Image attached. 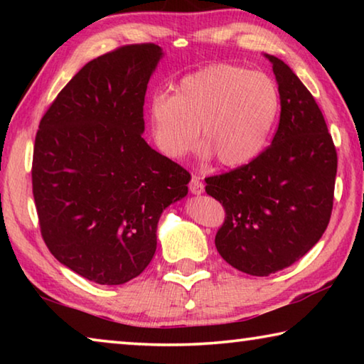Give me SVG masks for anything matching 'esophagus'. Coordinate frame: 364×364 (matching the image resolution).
<instances>
[{
	"label": "esophagus",
	"mask_w": 364,
	"mask_h": 364,
	"mask_svg": "<svg viewBox=\"0 0 364 364\" xmlns=\"http://www.w3.org/2000/svg\"><path fill=\"white\" fill-rule=\"evenodd\" d=\"M189 191L196 196L202 194V193H204V183H202L197 176H193V178H191V183H189Z\"/></svg>",
	"instance_id": "obj_1"
}]
</instances>
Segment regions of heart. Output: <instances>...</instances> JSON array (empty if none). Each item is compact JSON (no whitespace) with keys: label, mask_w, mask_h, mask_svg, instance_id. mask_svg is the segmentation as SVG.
Returning a JSON list of instances; mask_svg holds the SVG:
<instances>
[{"label":"heart","mask_w":364,"mask_h":364,"mask_svg":"<svg viewBox=\"0 0 364 364\" xmlns=\"http://www.w3.org/2000/svg\"><path fill=\"white\" fill-rule=\"evenodd\" d=\"M279 110V90L268 75L215 64L184 75L173 96H154L149 123L165 157H186L199 136L202 159L217 157L223 167L239 168L268 146Z\"/></svg>","instance_id":"b5f03b06"}]
</instances>
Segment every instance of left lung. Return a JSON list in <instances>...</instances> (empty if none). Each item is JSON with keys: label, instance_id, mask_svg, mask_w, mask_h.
<instances>
[{"label": "left lung", "instance_id": "obj_1", "mask_svg": "<svg viewBox=\"0 0 364 364\" xmlns=\"http://www.w3.org/2000/svg\"><path fill=\"white\" fill-rule=\"evenodd\" d=\"M278 82L281 117L274 138L244 167L205 178L223 204L215 245L242 273L269 276L300 260L328 228L337 152L315 97L291 67L264 54Z\"/></svg>", "mask_w": 364, "mask_h": 364}]
</instances>
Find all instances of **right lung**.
I'll list each match as a JSON object with an SVG mask.
<instances>
[{"label":"right lung","instance_id":"obj_1","mask_svg":"<svg viewBox=\"0 0 364 364\" xmlns=\"http://www.w3.org/2000/svg\"><path fill=\"white\" fill-rule=\"evenodd\" d=\"M154 43L90 60L36 132L32 184L41 236L64 267L119 286L143 273L162 212L191 175L146 143L144 96L162 59Z\"/></svg>","mask_w":364,"mask_h":364}]
</instances>
